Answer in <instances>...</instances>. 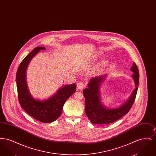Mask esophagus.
<instances>
[{"instance_id":"1","label":"esophagus","mask_w":156,"mask_h":156,"mask_svg":"<svg viewBox=\"0 0 156 156\" xmlns=\"http://www.w3.org/2000/svg\"><path fill=\"white\" fill-rule=\"evenodd\" d=\"M85 85L84 83H83L82 82H78L77 83V87H78V88L79 89H83L85 87Z\"/></svg>"}]
</instances>
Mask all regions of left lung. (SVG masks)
Listing matches in <instances>:
<instances>
[{"label":"left lung","instance_id":"left-lung-1","mask_svg":"<svg viewBox=\"0 0 156 156\" xmlns=\"http://www.w3.org/2000/svg\"><path fill=\"white\" fill-rule=\"evenodd\" d=\"M130 70L133 73L132 77L134 80L136 88L125 104L118 108L107 109L101 104L99 96L100 83L104 81L106 75L92 78L88 86L83 90L85 99V113L92 123L105 125L112 123L127 114L133 105L136 97L139 83V72L135 62Z\"/></svg>","mask_w":156,"mask_h":156}]
</instances>
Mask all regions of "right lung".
I'll return each instance as SVG.
<instances>
[{"label": "right lung", "mask_w": 156, "mask_h": 156, "mask_svg": "<svg viewBox=\"0 0 156 156\" xmlns=\"http://www.w3.org/2000/svg\"><path fill=\"white\" fill-rule=\"evenodd\" d=\"M45 47L35 48L20 64L16 73V83L19 102L23 109L31 117L43 123H50L61 115L63 106L69 97L76 91V84L65 85L59 89L53 97L40 101L30 95L26 81V71L33 57Z\"/></svg>", "instance_id": "1"}]
</instances>
